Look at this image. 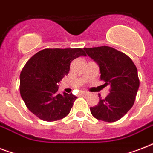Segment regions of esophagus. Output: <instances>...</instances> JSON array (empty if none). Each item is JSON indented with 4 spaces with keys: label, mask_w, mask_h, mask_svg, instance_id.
Here are the masks:
<instances>
[{
    "label": "esophagus",
    "mask_w": 153,
    "mask_h": 153,
    "mask_svg": "<svg viewBox=\"0 0 153 153\" xmlns=\"http://www.w3.org/2000/svg\"><path fill=\"white\" fill-rule=\"evenodd\" d=\"M80 94H82V95H88L89 94L86 92V91H80Z\"/></svg>",
    "instance_id": "obj_1"
}]
</instances>
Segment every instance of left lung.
Instances as JSON below:
<instances>
[{
  "instance_id": "obj_1",
  "label": "left lung",
  "mask_w": 153,
  "mask_h": 153,
  "mask_svg": "<svg viewBox=\"0 0 153 153\" xmlns=\"http://www.w3.org/2000/svg\"><path fill=\"white\" fill-rule=\"evenodd\" d=\"M89 57L98 65L101 80L109 85L110 93L97 105L91 107L95 118L106 122L118 121L132 108L140 82L137 69L126 54L108 46L84 48Z\"/></svg>"
}]
</instances>
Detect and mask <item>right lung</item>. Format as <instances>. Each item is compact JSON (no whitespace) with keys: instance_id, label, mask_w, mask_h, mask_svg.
I'll return each mask as SVG.
<instances>
[{"instance_id":"right-lung-1","label":"right lung","mask_w":153,"mask_h":153,"mask_svg":"<svg viewBox=\"0 0 153 153\" xmlns=\"http://www.w3.org/2000/svg\"><path fill=\"white\" fill-rule=\"evenodd\" d=\"M82 55L86 53L81 48H47L27 61L20 73V92L32 114L46 121L69 114L77 97L58 93V83L68 74L71 61Z\"/></svg>"}]
</instances>
